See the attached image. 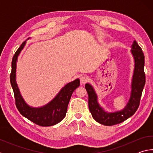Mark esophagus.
<instances>
[{"instance_id":"34e87169","label":"esophagus","mask_w":153,"mask_h":153,"mask_svg":"<svg viewBox=\"0 0 153 153\" xmlns=\"http://www.w3.org/2000/svg\"><path fill=\"white\" fill-rule=\"evenodd\" d=\"M79 79L82 84H85L88 81V77L85 76H82L79 77Z\"/></svg>"}]
</instances>
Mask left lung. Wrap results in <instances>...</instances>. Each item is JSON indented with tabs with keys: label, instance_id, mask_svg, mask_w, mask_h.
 I'll use <instances>...</instances> for the list:
<instances>
[{
	"label": "left lung",
	"instance_id": "8db88e82",
	"mask_svg": "<svg viewBox=\"0 0 153 153\" xmlns=\"http://www.w3.org/2000/svg\"><path fill=\"white\" fill-rule=\"evenodd\" d=\"M131 54L133 56L134 68L131 82L130 97L123 109L115 112H108L99 104L98 95L91 84L85 85L88 94V107L92 117L104 126H113L123 122L132 116L138 109L142 90L145 85L144 71V56L141 48L134 40L131 46Z\"/></svg>",
	"mask_w": 153,
	"mask_h": 153
}]
</instances>
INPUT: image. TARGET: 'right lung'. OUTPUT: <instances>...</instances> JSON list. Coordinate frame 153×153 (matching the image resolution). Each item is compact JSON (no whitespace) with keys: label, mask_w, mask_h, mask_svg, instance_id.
Returning <instances> with one entry per match:
<instances>
[{"label":"right lung","mask_w":153,"mask_h":153,"mask_svg":"<svg viewBox=\"0 0 153 153\" xmlns=\"http://www.w3.org/2000/svg\"><path fill=\"white\" fill-rule=\"evenodd\" d=\"M26 45V41L22 43L13 56L12 60V70L10 76V81L13 90L15 104L17 109L23 116L40 126H52L58 123L65 117L67 106L72 94L79 86L78 78L67 83L62 88L53 99L47 104L41 107H32L25 101L21 94L16 82L17 62L21 52Z\"/></svg>","instance_id":"obj_1"}]
</instances>
